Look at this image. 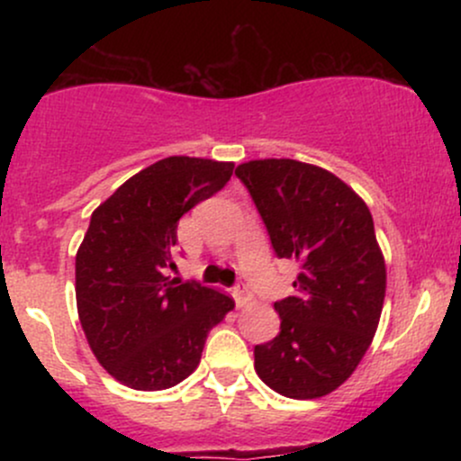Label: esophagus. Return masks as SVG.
Segmentation results:
<instances>
[{
    "instance_id": "34e87169",
    "label": "esophagus",
    "mask_w": 461,
    "mask_h": 461,
    "mask_svg": "<svg viewBox=\"0 0 461 461\" xmlns=\"http://www.w3.org/2000/svg\"><path fill=\"white\" fill-rule=\"evenodd\" d=\"M234 299H236V305L238 308H242V305H247L249 301H251V293H249V288L245 284H238L234 288Z\"/></svg>"
}]
</instances>
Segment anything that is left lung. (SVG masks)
<instances>
[{
	"label": "left lung",
	"instance_id": "left-lung-1",
	"mask_svg": "<svg viewBox=\"0 0 461 461\" xmlns=\"http://www.w3.org/2000/svg\"><path fill=\"white\" fill-rule=\"evenodd\" d=\"M279 258L299 264L294 294L275 303L282 325L253 348L256 373L288 399L340 388L377 331L385 262L364 199L316 164L267 158L236 167Z\"/></svg>",
	"mask_w": 461,
	"mask_h": 461
}]
</instances>
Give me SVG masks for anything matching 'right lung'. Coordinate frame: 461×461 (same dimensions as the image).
<instances>
[{
    "label": "right lung",
    "instance_id": "1",
    "mask_svg": "<svg viewBox=\"0 0 461 461\" xmlns=\"http://www.w3.org/2000/svg\"><path fill=\"white\" fill-rule=\"evenodd\" d=\"M234 162L171 156L142 168L95 210L76 256V299L91 351L134 390H164L199 366L234 299L167 275L177 221L230 182Z\"/></svg>",
    "mask_w": 461,
    "mask_h": 461
}]
</instances>
